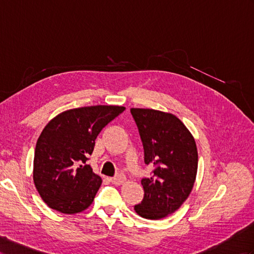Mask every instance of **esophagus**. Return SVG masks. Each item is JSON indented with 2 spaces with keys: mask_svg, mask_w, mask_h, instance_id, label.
Instances as JSON below:
<instances>
[{
  "mask_svg": "<svg viewBox=\"0 0 254 254\" xmlns=\"http://www.w3.org/2000/svg\"><path fill=\"white\" fill-rule=\"evenodd\" d=\"M110 181H112L114 185H118L119 186V185H122L123 183H125V181H126V176L123 174H118L116 177L110 178Z\"/></svg>",
  "mask_w": 254,
  "mask_h": 254,
  "instance_id": "34e87169",
  "label": "esophagus"
}]
</instances>
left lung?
Here are the masks:
<instances>
[{"label":"left lung","mask_w":254,"mask_h":254,"mask_svg":"<svg viewBox=\"0 0 254 254\" xmlns=\"http://www.w3.org/2000/svg\"><path fill=\"white\" fill-rule=\"evenodd\" d=\"M152 177L141 180L145 195L134 206L138 216L160 220L179 209L193 189L198 155L196 142L179 118L151 108H131Z\"/></svg>","instance_id":"obj_1"}]
</instances>
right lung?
Here are the masks:
<instances>
[{
	"label": "right lung",
	"mask_w": 254,
	"mask_h": 254,
	"mask_svg": "<svg viewBox=\"0 0 254 254\" xmlns=\"http://www.w3.org/2000/svg\"><path fill=\"white\" fill-rule=\"evenodd\" d=\"M125 110L114 105L73 108L44 127L35 147L33 180L51 209L74 214L93 203L102 178L86 162L103 127Z\"/></svg>",
	"instance_id": "1"
}]
</instances>
